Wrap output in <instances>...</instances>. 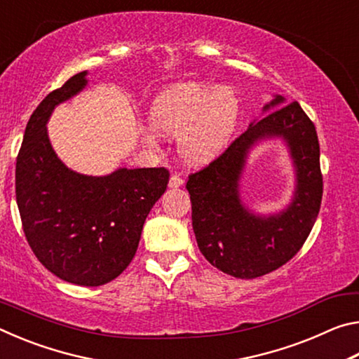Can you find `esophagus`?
<instances>
[{
  "mask_svg": "<svg viewBox=\"0 0 359 359\" xmlns=\"http://www.w3.org/2000/svg\"><path fill=\"white\" fill-rule=\"evenodd\" d=\"M184 185V179L180 177L177 174H172L171 177H169V188H179Z\"/></svg>",
  "mask_w": 359,
  "mask_h": 359,
  "instance_id": "1",
  "label": "esophagus"
}]
</instances>
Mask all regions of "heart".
<instances>
[{
	"mask_svg": "<svg viewBox=\"0 0 359 359\" xmlns=\"http://www.w3.org/2000/svg\"><path fill=\"white\" fill-rule=\"evenodd\" d=\"M239 115L238 96L229 87L209 82H184L156 96L150 109L151 125L142 126L145 145L158 149V131L179 135L180 156L201 165L220 154Z\"/></svg>",
	"mask_w": 359,
	"mask_h": 359,
	"instance_id": "1",
	"label": "heart"
}]
</instances>
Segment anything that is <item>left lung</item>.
Instances as JSON below:
<instances>
[{
	"instance_id": "left-lung-1",
	"label": "left lung",
	"mask_w": 359,
	"mask_h": 359,
	"mask_svg": "<svg viewBox=\"0 0 359 359\" xmlns=\"http://www.w3.org/2000/svg\"><path fill=\"white\" fill-rule=\"evenodd\" d=\"M263 112L267 115L253 120L220 156L188 175L187 182L199 250L212 266L236 278L269 274L293 258L311 234L323 196L320 144L312 120L299 102L287 104L280 95ZM274 137L287 144L297 185L287 209L264 217L241 203L238 180L252 145Z\"/></svg>"
}]
</instances>
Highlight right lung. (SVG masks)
I'll return each mask as SVG.
<instances>
[{
  "label": "right lung",
  "mask_w": 359,
  "mask_h": 359,
  "mask_svg": "<svg viewBox=\"0 0 359 359\" xmlns=\"http://www.w3.org/2000/svg\"><path fill=\"white\" fill-rule=\"evenodd\" d=\"M87 71L48 93L29 117L15 166L25 238L42 266L65 282L100 287L135 258L150 209L165 193V168H120L93 177L65 165L48 141L58 104L87 87Z\"/></svg>",
  "instance_id": "right-lung-1"
}]
</instances>
